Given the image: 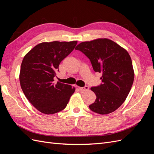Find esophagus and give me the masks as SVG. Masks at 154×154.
<instances>
[{"mask_svg":"<svg viewBox=\"0 0 154 154\" xmlns=\"http://www.w3.org/2000/svg\"><path fill=\"white\" fill-rule=\"evenodd\" d=\"M79 88H80L81 91H88V89H89V87H88V86H85L84 87H79Z\"/></svg>","mask_w":154,"mask_h":154,"instance_id":"obj_1","label":"esophagus"}]
</instances>
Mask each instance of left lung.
Segmentation results:
<instances>
[{"instance_id":"left-lung-1","label":"left lung","mask_w":154,"mask_h":154,"mask_svg":"<svg viewBox=\"0 0 154 154\" xmlns=\"http://www.w3.org/2000/svg\"><path fill=\"white\" fill-rule=\"evenodd\" d=\"M75 49L87 56L95 72L102 73L101 84L91 88L96 98L90 109L100 114L113 112L124 103L134 82V71L127 51L105 38L83 42Z\"/></svg>"}]
</instances>
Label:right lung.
<instances>
[{
  "label": "right lung",
  "mask_w": 154,
  "mask_h": 154,
  "mask_svg": "<svg viewBox=\"0 0 154 154\" xmlns=\"http://www.w3.org/2000/svg\"><path fill=\"white\" fill-rule=\"evenodd\" d=\"M77 41L42 42L31 49L22 62L19 80L26 98L40 112L53 114L63 110L75 88L54 82L59 65Z\"/></svg>",
  "instance_id": "right-lung-1"
}]
</instances>
